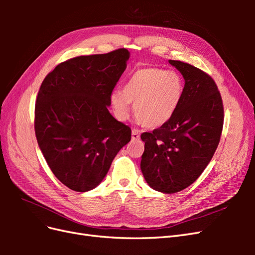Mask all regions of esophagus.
<instances>
[{
	"label": "esophagus",
	"instance_id": "obj_1",
	"mask_svg": "<svg viewBox=\"0 0 255 255\" xmlns=\"http://www.w3.org/2000/svg\"><path fill=\"white\" fill-rule=\"evenodd\" d=\"M139 138H140L139 130L133 129V130H132V140H137V139H139Z\"/></svg>",
	"mask_w": 255,
	"mask_h": 255
}]
</instances>
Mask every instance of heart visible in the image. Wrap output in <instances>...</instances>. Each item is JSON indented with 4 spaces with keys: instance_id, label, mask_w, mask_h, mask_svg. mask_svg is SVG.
I'll use <instances>...</instances> for the list:
<instances>
[{
    "instance_id": "1",
    "label": "heart",
    "mask_w": 255,
    "mask_h": 255,
    "mask_svg": "<svg viewBox=\"0 0 255 255\" xmlns=\"http://www.w3.org/2000/svg\"><path fill=\"white\" fill-rule=\"evenodd\" d=\"M182 96L183 81L176 72L142 68L130 76L122 91L112 92L110 101L118 120L128 118L133 103L137 121L148 128H157L172 118Z\"/></svg>"
}]
</instances>
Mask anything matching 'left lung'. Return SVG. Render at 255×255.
I'll use <instances>...</instances> for the list:
<instances>
[{
    "instance_id": "obj_1",
    "label": "left lung",
    "mask_w": 255,
    "mask_h": 255,
    "mask_svg": "<svg viewBox=\"0 0 255 255\" xmlns=\"http://www.w3.org/2000/svg\"><path fill=\"white\" fill-rule=\"evenodd\" d=\"M185 80L176 112L164 126L142 133L140 168L150 186L164 194L194 183L210 163L220 141L223 104L212 76L180 60H169Z\"/></svg>"
}]
</instances>
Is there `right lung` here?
<instances>
[{"label": "right lung", "instance_id": "add662e5", "mask_svg": "<svg viewBox=\"0 0 255 255\" xmlns=\"http://www.w3.org/2000/svg\"><path fill=\"white\" fill-rule=\"evenodd\" d=\"M128 58L127 49H118L68 59L45 76L38 92V145L54 175L74 191L97 187L130 140L132 130L107 109Z\"/></svg>", "mask_w": 255, "mask_h": 255}]
</instances>
